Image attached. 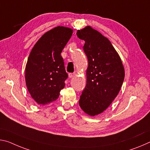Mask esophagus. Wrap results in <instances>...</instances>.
Returning a JSON list of instances; mask_svg holds the SVG:
<instances>
[{
	"label": "esophagus",
	"mask_w": 150,
	"mask_h": 150,
	"mask_svg": "<svg viewBox=\"0 0 150 150\" xmlns=\"http://www.w3.org/2000/svg\"><path fill=\"white\" fill-rule=\"evenodd\" d=\"M75 76V73H69L68 74V76H69V78H73Z\"/></svg>",
	"instance_id": "esophagus-1"
}]
</instances>
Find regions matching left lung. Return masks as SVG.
Instances as JSON below:
<instances>
[{"mask_svg":"<svg viewBox=\"0 0 150 150\" xmlns=\"http://www.w3.org/2000/svg\"><path fill=\"white\" fill-rule=\"evenodd\" d=\"M84 40L83 49L87 56L86 86L79 100L83 111L90 116L101 114L114 101L124 79V68L112 43L90 26L76 33Z\"/></svg>","mask_w":150,"mask_h":150,"instance_id":"left-lung-1","label":"left lung"}]
</instances>
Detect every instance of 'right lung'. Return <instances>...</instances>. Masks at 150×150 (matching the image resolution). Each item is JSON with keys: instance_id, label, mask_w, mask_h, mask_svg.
Here are the masks:
<instances>
[{"instance_id": "right-lung-1", "label": "right lung", "mask_w": 150, "mask_h": 150, "mask_svg": "<svg viewBox=\"0 0 150 150\" xmlns=\"http://www.w3.org/2000/svg\"><path fill=\"white\" fill-rule=\"evenodd\" d=\"M72 30L57 26L46 33L32 49L25 68L27 88L38 104L46 105L58 98L68 78L62 56Z\"/></svg>"}]
</instances>
